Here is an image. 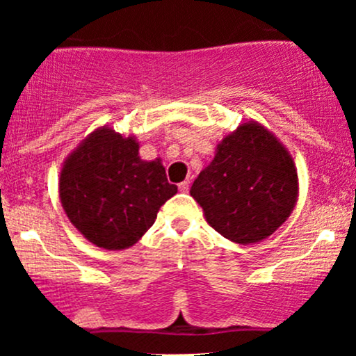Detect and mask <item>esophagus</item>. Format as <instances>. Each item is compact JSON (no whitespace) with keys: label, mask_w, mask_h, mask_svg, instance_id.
Instances as JSON below:
<instances>
[{"label":"esophagus","mask_w":356,"mask_h":356,"mask_svg":"<svg viewBox=\"0 0 356 356\" xmlns=\"http://www.w3.org/2000/svg\"><path fill=\"white\" fill-rule=\"evenodd\" d=\"M189 186H191L189 181H184V182L179 184V191H181V192H187V191H189Z\"/></svg>","instance_id":"obj_1"}]
</instances>
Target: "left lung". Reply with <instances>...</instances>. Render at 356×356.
I'll return each mask as SVG.
<instances>
[{
    "mask_svg": "<svg viewBox=\"0 0 356 356\" xmlns=\"http://www.w3.org/2000/svg\"><path fill=\"white\" fill-rule=\"evenodd\" d=\"M298 192L291 154L256 120L244 122L219 142L214 161L191 187L209 226L243 246L261 243L283 226Z\"/></svg>",
    "mask_w": 356,
    "mask_h": 356,
    "instance_id": "obj_1",
    "label": "left lung"
}]
</instances>
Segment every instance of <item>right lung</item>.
Instances as JSON below:
<instances>
[{
    "mask_svg": "<svg viewBox=\"0 0 356 356\" xmlns=\"http://www.w3.org/2000/svg\"><path fill=\"white\" fill-rule=\"evenodd\" d=\"M58 192L65 214L85 239L122 251L150 229L177 186L167 181L161 159L142 161L136 137L104 125L65 159Z\"/></svg>",
    "mask_w": 356,
    "mask_h": 356,
    "instance_id": "1",
    "label": "right lung"
}]
</instances>
